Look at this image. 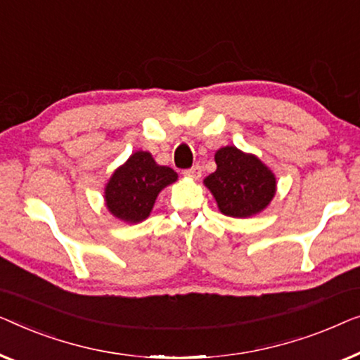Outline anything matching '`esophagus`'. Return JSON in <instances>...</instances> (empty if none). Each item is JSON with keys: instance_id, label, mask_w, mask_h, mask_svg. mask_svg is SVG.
Listing matches in <instances>:
<instances>
[{"instance_id": "1", "label": "esophagus", "mask_w": 360, "mask_h": 360, "mask_svg": "<svg viewBox=\"0 0 360 360\" xmlns=\"http://www.w3.org/2000/svg\"><path fill=\"white\" fill-rule=\"evenodd\" d=\"M184 176H187V178L197 181V179H199L200 176H202L200 166H192L191 169H186V171H184Z\"/></svg>"}]
</instances>
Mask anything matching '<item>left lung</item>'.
I'll return each instance as SVG.
<instances>
[{
	"mask_svg": "<svg viewBox=\"0 0 360 360\" xmlns=\"http://www.w3.org/2000/svg\"><path fill=\"white\" fill-rule=\"evenodd\" d=\"M217 169L204 179L221 214L250 219L267 209L277 191L276 174L252 153L233 145L215 151Z\"/></svg>",
	"mask_w": 360,
	"mask_h": 360,
	"instance_id": "obj_1",
	"label": "left lung"
}]
</instances>
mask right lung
Returning <instances> with one entry per match:
<instances>
[{
    "label": "right lung",
    "instance_id": "1",
    "mask_svg": "<svg viewBox=\"0 0 360 360\" xmlns=\"http://www.w3.org/2000/svg\"><path fill=\"white\" fill-rule=\"evenodd\" d=\"M176 181L174 169L156 163L150 151L139 150L105 182V209L124 224H140L150 217L160 192Z\"/></svg>",
    "mask_w": 360,
    "mask_h": 360
}]
</instances>
